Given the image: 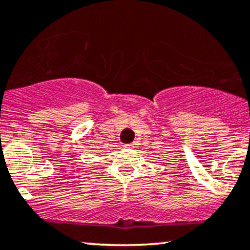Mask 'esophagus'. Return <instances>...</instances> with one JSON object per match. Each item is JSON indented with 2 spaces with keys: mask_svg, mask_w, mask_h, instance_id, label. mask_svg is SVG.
Returning <instances> with one entry per match:
<instances>
[{
  "mask_svg": "<svg viewBox=\"0 0 250 250\" xmlns=\"http://www.w3.org/2000/svg\"><path fill=\"white\" fill-rule=\"evenodd\" d=\"M135 144H127L125 145V148H134Z\"/></svg>",
  "mask_w": 250,
  "mask_h": 250,
  "instance_id": "1",
  "label": "esophagus"
}]
</instances>
